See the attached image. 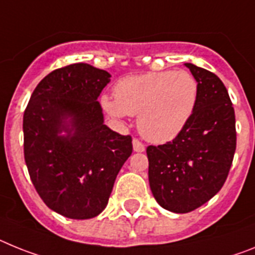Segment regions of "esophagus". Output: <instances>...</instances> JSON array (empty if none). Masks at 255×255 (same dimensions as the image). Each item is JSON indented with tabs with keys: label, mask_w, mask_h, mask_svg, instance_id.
Masks as SVG:
<instances>
[{
	"label": "esophagus",
	"mask_w": 255,
	"mask_h": 255,
	"mask_svg": "<svg viewBox=\"0 0 255 255\" xmlns=\"http://www.w3.org/2000/svg\"><path fill=\"white\" fill-rule=\"evenodd\" d=\"M132 145H133V150L136 152H143L145 151V145L141 142L140 140H137V138H133L132 141Z\"/></svg>",
	"instance_id": "1"
}]
</instances>
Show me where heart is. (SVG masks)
Here are the masks:
<instances>
[{
    "mask_svg": "<svg viewBox=\"0 0 255 255\" xmlns=\"http://www.w3.org/2000/svg\"><path fill=\"white\" fill-rule=\"evenodd\" d=\"M199 83L186 70L129 75L115 85L114 97L101 104L115 118L137 115V128L146 140L163 143L173 140L196 109Z\"/></svg>",
    "mask_w": 255,
    "mask_h": 255,
    "instance_id": "b5f03b06",
    "label": "heart"
}]
</instances>
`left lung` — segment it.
Returning <instances> with one entry per match:
<instances>
[{"label":"left lung","instance_id":"obj_1","mask_svg":"<svg viewBox=\"0 0 255 255\" xmlns=\"http://www.w3.org/2000/svg\"><path fill=\"white\" fill-rule=\"evenodd\" d=\"M199 83L196 109L173 141L147 146L155 200L173 213H189L222 189L236 150L235 110L214 73L185 64Z\"/></svg>","mask_w":255,"mask_h":255}]
</instances>
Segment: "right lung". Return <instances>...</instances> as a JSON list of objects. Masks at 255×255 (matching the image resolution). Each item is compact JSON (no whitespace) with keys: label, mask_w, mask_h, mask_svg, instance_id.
Masks as SVG:
<instances>
[{"label":"right lung","mask_w":255,"mask_h":255,"mask_svg":"<svg viewBox=\"0 0 255 255\" xmlns=\"http://www.w3.org/2000/svg\"><path fill=\"white\" fill-rule=\"evenodd\" d=\"M110 77L85 63L54 70L35 87L24 112L30 180L43 203L66 218L99 216L132 154V137L104 125L97 97Z\"/></svg>","instance_id":"1"}]
</instances>
